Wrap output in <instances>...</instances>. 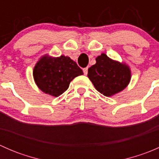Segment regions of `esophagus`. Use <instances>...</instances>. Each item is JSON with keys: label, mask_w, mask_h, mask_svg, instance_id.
Masks as SVG:
<instances>
[{"label": "esophagus", "mask_w": 159, "mask_h": 159, "mask_svg": "<svg viewBox=\"0 0 159 159\" xmlns=\"http://www.w3.org/2000/svg\"><path fill=\"white\" fill-rule=\"evenodd\" d=\"M83 72H84V75H87V74H88V68H84V69H83Z\"/></svg>", "instance_id": "esophagus-1"}]
</instances>
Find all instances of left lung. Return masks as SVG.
Listing matches in <instances>:
<instances>
[{"label": "left lung", "instance_id": "1", "mask_svg": "<svg viewBox=\"0 0 159 159\" xmlns=\"http://www.w3.org/2000/svg\"><path fill=\"white\" fill-rule=\"evenodd\" d=\"M88 77L98 91L111 97L129 85L131 73L129 65L113 60L103 53L96 57L95 65L89 68Z\"/></svg>", "mask_w": 159, "mask_h": 159}]
</instances>
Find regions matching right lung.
<instances>
[{
  "instance_id": "right-lung-1",
  "label": "right lung",
  "mask_w": 159,
  "mask_h": 159,
  "mask_svg": "<svg viewBox=\"0 0 159 159\" xmlns=\"http://www.w3.org/2000/svg\"><path fill=\"white\" fill-rule=\"evenodd\" d=\"M76 62L68 56L51 57L44 54L40 57L33 70L34 82L45 94L58 97L69 87L70 81L82 75Z\"/></svg>"
}]
</instances>
